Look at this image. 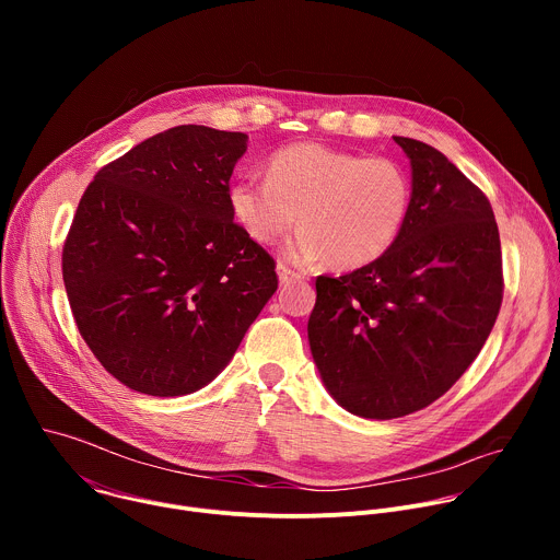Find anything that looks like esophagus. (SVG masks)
<instances>
[{
  "mask_svg": "<svg viewBox=\"0 0 560 560\" xmlns=\"http://www.w3.org/2000/svg\"><path fill=\"white\" fill-rule=\"evenodd\" d=\"M277 275H279V283H281V285H285V283H292V281H299V279H301V275H299V272L290 270V268H288V266H283V264H279V266H277Z\"/></svg>",
  "mask_w": 560,
  "mask_h": 560,
  "instance_id": "34e87169",
  "label": "esophagus"
}]
</instances>
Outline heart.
<instances>
[{
	"instance_id": "heart-1",
	"label": "heart",
	"mask_w": 560,
	"mask_h": 560,
	"mask_svg": "<svg viewBox=\"0 0 560 560\" xmlns=\"http://www.w3.org/2000/svg\"><path fill=\"white\" fill-rule=\"evenodd\" d=\"M410 206L412 182L401 164L324 143L281 148L270 156L268 179L242 177L228 188L230 217L253 242L275 244L299 219L283 259H328L341 270L381 259L401 236Z\"/></svg>"
}]
</instances>
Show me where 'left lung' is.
<instances>
[{
    "label": "left lung",
    "mask_w": 560,
    "mask_h": 560,
    "mask_svg": "<svg viewBox=\"0 0 560 560\" xmlns=\"http://www.w3.org/2000/svg\"><path fill=\"white\" fill-rule=\"evenodd\" d=\"M412 206L376 261L318 277L310 352L335 401L363 419L428 408L488 341L503 299L501 238L488 197L436 148L394 137Z\"/></svg>",
    "instance_id": "8db88e82"
}]
</instances>
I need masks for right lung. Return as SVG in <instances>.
I'll list each match as a JSON object with an SVG mask.
<instances>
[{"mask_svg": "<svg viewBox=\"0 0 560 560\" xmlns=\"http://www.w3.org/2000/svg\"><path fill=\"white\" fill-rule=\"evenodd\" d=\"M246 150V132L177 126L104 166L77 206L61 257L74 324L135 392L206 387L277 292L272 257L228 210Z\"/></svg>", "mask_w": 560, "mask_h": 560, "instance_id": "right-lung-1", "label": "right lung"}]
</instances>
